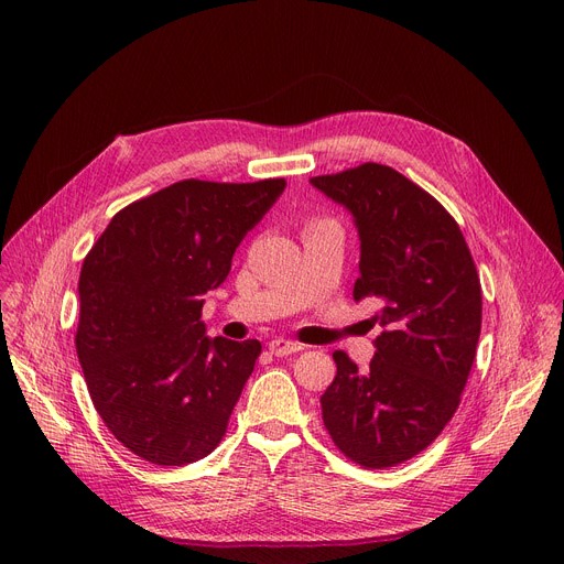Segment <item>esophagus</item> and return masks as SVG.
Wrapping results in <instances>:
<instances>
[{"label": "esophagus", "instance_id": "1", "mask_svg": "<svg viewBox=\"0 0 564 564\" xmlns=\"http://www.w3.org/2000/svg\"><path fill=\"white\" fill-rule=\"evenodd\" d=\"M304 347L299 343H292V340H283V337H279V340H272L270 343V351L276 356V358H285V356H292L296 351H302Z\"/></svg>", "mask_w": 564, "mask_h": 564}]
</instances>
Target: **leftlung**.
I'll list each match as a JSON object with an SVG mask.
<instances>
[{
	"label": "left lung",
	"instance_id": "8db88e82",
	"mask_svg": "<svg viewBox=\"0 0 564 564\" xmlns=\"http://www.w3.org/2000/svg\"><path fill=\"white\" fill-rule=\"evenodd\" d=\"M358 229L354 299L377 306L381 326L367 371L335 351L337 373L322 394L335 446L369 469L420 452L454 417L480 335V281L456 219L388 165L313 176Z\"/></svg>",
	"mask_w": 564,
	"mask_h": 564
}]
</instances>
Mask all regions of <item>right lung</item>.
I'll return each instance as SVG.
<instances>
[{"label": "right lung", "instance_id": "right-lung-1", "mask_svg": "<svg viewBox=\"0 0 564 564\" xmlns=\"http://www.w3.org/2000/svg\"><path fill=\"white\" fill-rule=\"evenodd\" d=\"M283 191L178 181L122 208L86 256L79 362L99 417L142 460L191 465L227 433L260 343L208 337L202 296Z\"/></svg>", "mask_w": 564, "mask_h": 564}]
</instances>
